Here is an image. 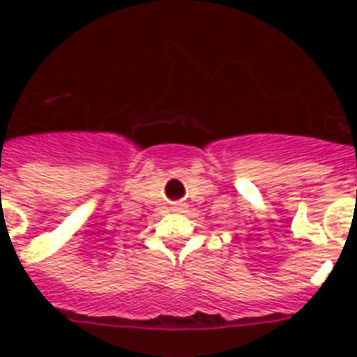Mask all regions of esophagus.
<instances>
[{
  "mask_svg": "<svg viewBox=\"0 0 357 357\" xmlns=\"http://www.w3.org/2000/svg\"><path fill=\"white\" fill-rule=\"evenodd\" d=\"M179 209H181V206H176V207H174V211H179Z\"/></svg>",
  "mask_w": 357,
  "mask_h": 357,
  "instance_id": "obj_1",
  "label": "esophagus"
}]
</instances>
